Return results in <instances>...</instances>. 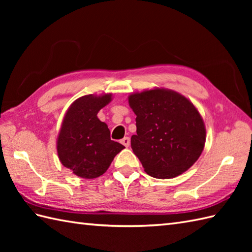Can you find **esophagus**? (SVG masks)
I'll use <instances>...</instances> for the list:
<instances>
[{"label": "esophagus", "mask_w": 252, "mask_h": 252, "mask_svg": "<svg viewBox=\"0 0 252 252\" xmlns=\"http://www.w3.org/2000/svg\"><path fill=\"white\" fill-rule=\"evenodd\" d=\"M121 144H122V145H125L126 147H129V146H130V144H131L130 138H129V137H125V138H122V140H121Z\"/></svg>", "instance_id": "esophagus-1"}]
</instances>
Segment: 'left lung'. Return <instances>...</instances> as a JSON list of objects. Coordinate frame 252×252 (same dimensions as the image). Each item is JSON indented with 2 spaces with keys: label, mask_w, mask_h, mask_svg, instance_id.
Masks as SVG:
<instances>
[{
  "label": "left lung",
  "mask_w": 252,
  "mask_h": 252,
  "mask_svg": "<svg viewBox=\"0 0 252 252\" xmlns=\"http://www.w3.org/2000/svg\"><path fill=\"white\" fill-rule=\"evenodd\" d=\"M129 105L136 115L131 147L148 175L172 179L197 161L205 147L206 126L189 98L156 88L130 94Z\"/></svg>",
  "instance_id": "left-lung-1"
}]
</instances>
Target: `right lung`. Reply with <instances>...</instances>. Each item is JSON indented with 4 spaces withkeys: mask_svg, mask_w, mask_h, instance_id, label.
<instances>
[{
    "mask_svg": "<svg viewBox=\"0 0 252 252\" xmlns=\"http://www.w3.org/2000/svg\"><path fill=\"white\" fill-rule=\"evenodd\" d=\"M111 93L84 95L76 99L63 117L57 137V154L63 167L83 179L104 174L125 146L110 140V131L98 118Z\"/></svg>",
    "mask_w": 252,
    "mask_h": 252,
    "instance_id": "obj_1",
    "label": "right lung"
}]
</instances>
